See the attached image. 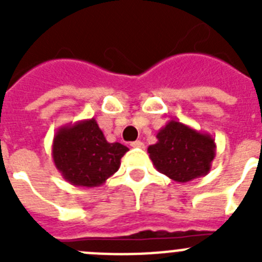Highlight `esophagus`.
<instances>
[{"mask_svg":"<svg viewBox=\"0 0 262 262\" xmlns=\"http://www.w3.org/2000/svg\"><path fill=\"white\" fill-rule=\"evenodd\" d=\"M131 147H134V148H144V143L140 142V140H136V142L131 143Z\"/></svg>","mask_w":262,"mask_h":262,"instance_id":"esophagus-1","label":"esophagus"}]
</instances>
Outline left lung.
Masks as SVG:
<instances>
[{"label":"left lung","instance_id":"1","mask_svg":"<svg viewBox=\"0 0 262 262\" xmlns=\"http://www.w3.org/2000/svg\"><path fill=\"white\" fill-rule=\"evenodd\" d=\"M148 147L149 159L160 173L186 184L206 176L216 155L215 139L178 120H169Z\"/></svg>","mask_w":262,"mask_h":262}]
</instances>
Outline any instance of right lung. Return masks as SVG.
Instances as JSON below:
<instances>
[{"instance_id": "1", "label": "right lung", "mask_w": 262, "mask_h": 262, "mask_svg": "<svg viewBox=\"0 0 262 262\" xmlns=\"http://www.w3.org/2000/svg\"><path fill=\"white\" fill-rule=\"evenodd\" d=\"M128 151L120 143H108L94 118L57 128L52 159L62 178L71 185L97 187L117 172Z\"/></svg>"}]
</instances>
